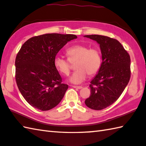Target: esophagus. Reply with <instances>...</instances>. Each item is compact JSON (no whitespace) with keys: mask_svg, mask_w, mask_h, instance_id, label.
Segmentation results:
<instances>
[{"mask_svg":"<svg viewBox=\"0 0 146 146\" xmlns=\"http://www.w3.org/2000/svg\"><path fill=\"white\" fill-rule=\"evenodd\" d=\"M72 87L73 88H76V89H81L82 88V86H72Z\"/></svg>","mask_w":146,"mask_h":146,"instance_id":"esophagus-1","label":"esophagus"}]
</instances>
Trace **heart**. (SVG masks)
<instances>
[{
    "label": "heart",
    "instance_id": "1",
    "mask_svg": "<svg viewBox=\"0 0 146 146\" xmlns=\"http://www.w3.org/2000/svg\"><path fill=\"white\" fill-rule=\"evenodd\" d=\"M68 59L60 56L54 58V64L56 70L64 75L70 73V62L75 63L76 71L69 78V81L74 84L83 82L89 76L96 74L102 66V59L100 52L97 48H91L84 44H75L66 50Z\"/></svg>",
    "mask_w": 146,
    "mask_h": 146
}]
</instances>
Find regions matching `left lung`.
<instances>
[{"label":"left lung","mask_w":146,"mask_h":146,"mask_svg":"<svg viewBox=\"0 0 146 146\" xmlns=\"http://www.w3.org/2000/svg\"><path fill=\"white\" fill-rule=\"evenodd\" d=\"M84 37L96 41L102 53V66L91 82V95L85 101L87 107L100 110L117 100L130 79V57L117 39L101 35Z\"/></svg>","instance_id":"obj_1"}]
</instances>
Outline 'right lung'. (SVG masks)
Instances as JSON below:
<instances>
[{"instance_id": "add662e5", "label": "right lung", "mask_w": 146, "mask_h": 146, "mask_svg": "<svg viewBox=\"0 0 146 146\" xmlns=\"http://www.w3.org/2000/svg\"><path fill=\"white\" fill-rule=\"evenodd\" d=\"M73 34H45L25 42L15 60L16 81L21 94L33 107L49 110L59 104L68 86L54 64L57 53Z\"/></svg>"}]
</instances>
